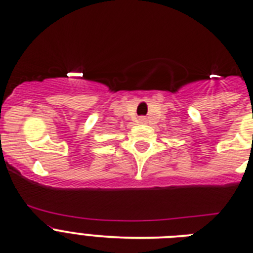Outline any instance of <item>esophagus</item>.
<instances>
[{"mask_svg": "<svg viewBox=\"0 0 253 253\" xmlns=\"http://www.w3.org/2000/svg\"><path fill=\"white\" fill-rule=\"evenodd\" d=\"M139 121H141V122H146V119H144V117H141V119H139Z\"/></svg>", "mask_w": 253, "mask_h": 253, "instance_id": "34e87169", "label": "esophagus"}]
</instances>
